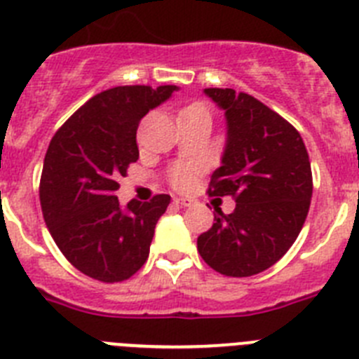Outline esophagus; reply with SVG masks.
<instances>
[{"instance_id": "1", "label": "esophagus", "mask_w": 359, "mask_h": 359, "mask_svg": "<svg viewBox=\"0 0 359 359\" xmlns=\"http://www.w3.org/2000/svg\"><path fill=\"white\" fill-rule=\"evenodd\" d=\"M174 203L180 205V207H190V205H194V201L189 198H174Z\"/></svg>"}]
</instances>
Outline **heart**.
Here are the masks:
<instances>
[{"label": "heart", "instance_id": "1", "mask_svg": "<svg viewBox=\"0 0 359 359\" xmlns=\"http://www.w3.org/2000/svg\"><path fill=\"white\" fill-rule=\"evenodd\" d=\"M185 109H205V107H203L201 104H192V106L185 107ZM199 170H201V167H199L198 163H180L176 165L172 169V172H170V182H172V185L177 187V189H187V187H190L194 183Z\"/></svg>", "mask_w": 359, "mask_h": 359}]
</instances>
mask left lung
Returning a JSON list of instances; mask_svg holds the SVG:
<instances>
[{
  "instance_id": "obj_1",
  "label": "left lung",
  "mask_w": 359,
  "mask_h": 359,
  "mask_svg": "<svg viewBox=\"0 0 359 359\" xmlns=\"http://www.w3.org/2000/svg\"><path fill=\"white\" fill-rule=\"evenodd\" d=\"M226 118V145L208 196H231L236 210L215 208L198 252L226 277H252L271 268L302 230L313 196L309 154L287 120L248 93L207 88Z\"/></svg>"
}]
</instances>
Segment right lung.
<instances>
[{"mask_svg":"<svg viewBox=\"0 0 359 359\" xmlns=\"http://www.w3.org/2000/svg\"><path fill=\"white\" fill-rule=\"evenodd\" d=\"M176 90L111 88L75 111L50 142L39 185L44 223L62 255L95 280H128L147 261L170 196L133 199L123 208L115 192L140 154L138 123Z\"/></svg>","mask_w":359,"mask_h":359,"instance_id":"obj_1","label":"right lung"}]
</instances>
